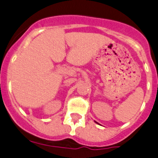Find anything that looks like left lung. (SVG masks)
Returning <instances> with one entry per match:
<instances>
[{"mask_svg": "<svg viewBox=\"0 0 158 158\" xmlns=\"http://www.w3.org/2000/svg\"><path fill=\"white\" fill-rule=\"evenodd\" d=\"M94 122H95V123H97V124H98V122H97V121H94Z\"/></svg>", "mask_w": 158, "mask_h": 158, "instance_id": "obj_1", "label": "left lung"}]
</instances>
